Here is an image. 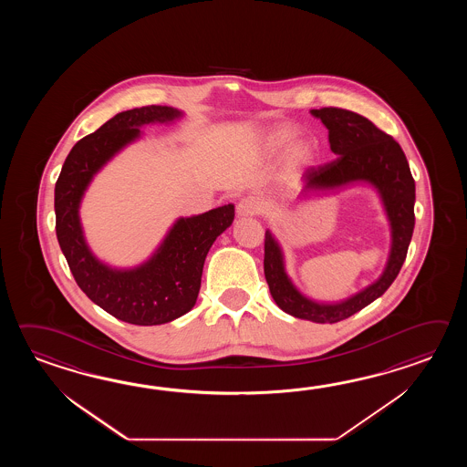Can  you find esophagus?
<instances>
[{
  "label": "esophagus",
  "mask_w": 467,
  "mask_h": 467,
  "mask_svg": "<svg viewBox=\"0 0 467 467\" xmlns=\"http://www.w3.org/2000/svg\"><path fill=\"white\" fill-rule=\"evenodd\" d=\"M260 210H262V207H260L258 200L254 199V197H245V199H242L238 202V217H254V215L260 213Z\"/></svg>",
  "instance_id": "1"
}]
</instances>
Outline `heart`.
Instances as JSON below:
<instances>
[{"label": "heart", "instance_id": "obj_1", "mask_svg": "<svg viewBox=\"0 0 467 467\" xmlns=\"http://www.w3.org/2000/svg\"><path fill=\"white\" fill-rule=\"evenodd\" d=\"M296 135V129L288 127V125H278L274 129L268 130L267 133L264 135L262 143L264 149L268 151H277V150L284 149L290 140L294 139ZM316 157V150L312 141L307 139H298L288 147L287 151V163L288 167L292 169H304L312 163V160Z\"/></svg>", "mask_w": 467, "mask_h": 467}]
</instances>
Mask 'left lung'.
<instances>
[{
	"mask_svg": "<svg viewBox=\"0 0 467 467\" xmlns=\"http://www.w3.org/2000/svg\"><path fill=\"white\" fill-rule=\"evenodd\" d=\"M310 113L328 130L330 150L337 159L304 173L302 197L310 199L312 195L346 189L356 183H368L378 192L390 227V250L380 277L338 302H318L304 296L288 277L284 250L277 238L270 230L265 232L264 274L270 296L278 307L292 317L317 324H336L372 304L396 280L414 232L416 183L400 145L370 119L332 107L310 109Z\"/></svg>",
	"mask_w": 467,
	"mask_h": 467,
	"instance_id": "1",
	"label": "left lung"
}]
</instances>
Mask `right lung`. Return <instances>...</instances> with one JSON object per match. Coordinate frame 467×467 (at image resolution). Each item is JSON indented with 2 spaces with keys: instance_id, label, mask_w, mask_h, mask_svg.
<instances>
[{
  "instance_id": "right-lung-1",
  "label": "right lung",
  "mask_w": 467,
  "mask_h": 467,
  "mask_svg": "<svg viewBox=\"0 0 467 467\" xmlns=\"http://www.w3.org/2000/svg\"><path fill=\"white\" fill-rule=\"evenodd\" d=\"M183 111L150 105L115 115L79 140L63 163L55 185L57 237L78 287L109 316L135 326H160L190 312L199 297L205 257L229 229L234 205L173 222L159 247L135 267H111L89 248L79 205L91 180L109 160L141 139V127L173 123Z\"/></svg>"
}]
</instances>
